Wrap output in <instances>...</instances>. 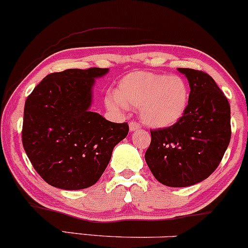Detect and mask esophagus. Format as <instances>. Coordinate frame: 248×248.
I'll return each instance as SVG.
<instances>
[{
	"instance_id": "1",
	"label": "esophagus",
	"mask_w": 248,
	"mask_h": 248,
	"mask_svg": "<svg viewBox=\"0 0 248 248\" xmlns=\"http://www.w3.org/2000/svg\"><path fill=\"white\" fill-rule=\"evenodd\" d=\"M129 126H130V131H136V130L140 129V124L137 123V122H135V121L130 122Z\"/></svg>"
}]
</instances>
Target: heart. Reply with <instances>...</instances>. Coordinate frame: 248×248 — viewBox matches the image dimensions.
I'll list each match as a JSON object with an SVG mask.
<instances>
[{
    "instance_id": "b5f03b06",
    "label": "heart",
    "mask_w": 248,
    "mask_h": 248,
    "mask_svg": "<svg viewBox=\"0 0 248 248\" xmlns=\"http://www.w3.org/2000/svg\"><path fill=\"white\" fill-rule=\"evenodd\" d=\"M190 89L182 76L136 71L122 78L117 93L108 94L105 103L115 111L139 108L144 123L168 127L184 116Z\"/></svg>"
}]
</instances>
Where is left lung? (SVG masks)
Masks as SVG:
<instances>
[{"mask_svg": "<svg viewBox=\"0 0 248 248\" xmlns=\"http://www.w3.org/2000/svg\"><path fill=\"white\" fill-rule=\"evenodd\" d=\"M178 71L190 84L187 109L176 124L151 130L145 160L161 184L185 187L206 179L220 164L231 139V108L206 72Z\"/></svg>", "mask_w": 248, "mask_h": 248, "instance_id": "left-lung-1", "label": "left lung"}]
</instances>
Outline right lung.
<instances>
[{
    "mask_svg": "<svg viewBox=\"0 0 248 248\" xmlns=\"http://www.w3.org/2000/svg\"><path fill=\"white\" fill-rule=\"evenodd\" d=\"M109 69H68L42 79L24 104L22 143L42 179L63 190L96 184L127 123H112L89 110L94 78Z\"/></svg>",
    "mask_w": 248,
    "mask_h": 248,
    "instance_id": "obj_1",
    "label": "right lung"
}]
</instances>
